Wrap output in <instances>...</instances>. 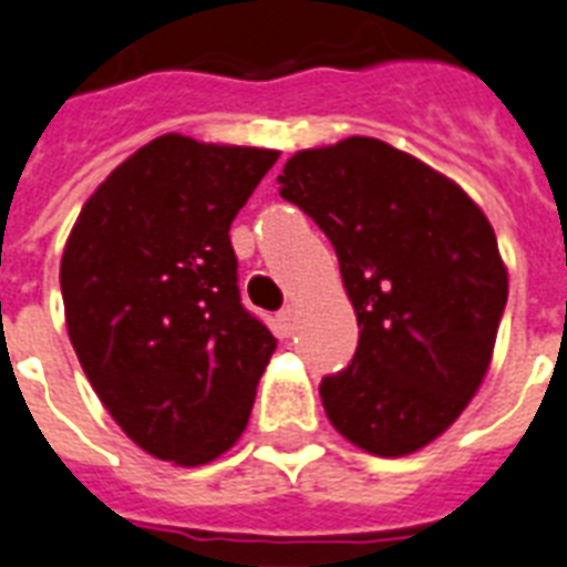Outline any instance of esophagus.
Instances as JSON below:
<instances>
[{
	"mask_svg": "<svg viewBox=\"0 0 567 567\" xmlns=\"http://www.w3.org/2000/svg\"><path fill=\"white\" fill-rule=\"evenodd\" d=\"M278 319L284 322V329L292 331V326H296V308H292V305H287V308L278 313Z\"/></svg>",
	"mask_w": 567,
	"mask_h": 567,
	"instance_id": "obj_1",
	"label": "esophagus"
}]
</instances>
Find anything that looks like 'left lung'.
Segmentation results:
<instances>
[{"label":"left lung","instance_id":"8db88e82","mask_svg":"<svg viewBox=\"0 0 567 567\" xmlns=\"http://www.w3.org/2000/svg\"><path fill=\"white\" fill-rule=\"evenodd\" d=\"M338 254L359 319L347 368L319 382L326 415L359 449H424L478 391L508 275L491 220L419 157L373 137L308 148L278 176Z\"/></svg>","mask_w":567,"mask_h":567}]
</instances>
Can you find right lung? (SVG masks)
Returning <instances> with one entry per match:
<instances>
[{
    "instance_id": "obj_1",
    "label": "right lung",
    "mask_w": 567,
    "mask_h": 567,
    "mask_svg": "<svg viewBox=\"0 0 567 567\" xmlns=\"http://www.w3.org/2000/svg\"><path fill=\"white\" fill-rule=\"evenodd\" d=\"M275 161L164 134L101 182L71 229L59 280L76 359L118 427L161 461L224 454L278 349L241 305L229 241Z\"/></svg>"
}]
</instances>
